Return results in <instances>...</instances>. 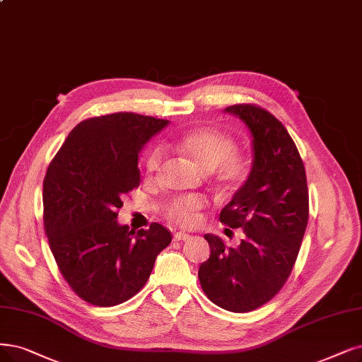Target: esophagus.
<instances>
[{
    "mask_svg": "<svg viewBox=\"0 0 362 362\" xmlns=\"http://www.w3.org/2000/svg\"><path fill=\"white\" fill-rule=\"evenodd\" d=\"M192 236L189 233H184V231H177L175 233V239L177 240H189Z\"/></svg>",
    "mask_w": 362,
    "mask_h": 362,
    "instance_id": "obj_1",
    "label": "esophagus"
}]
</instances>
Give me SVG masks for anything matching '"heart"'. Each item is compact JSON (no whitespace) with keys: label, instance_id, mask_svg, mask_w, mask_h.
I'll return each instance as SVG.
<instances>
[{"label":"heart","instance_id":"obj_1","mask_svg":"<svg viewBox=\"0 0 362 362\" xmlns=\"http://www.w3.org/2000/svg\"><path fill=\"white\" fill-rule=\"evenodd\" d=\"M169 146L180 154L192 158L202 169L211 172L215 182L231 189L240 184L248 173L245 157L235 153V141L215 129H194L173 138ZM162 154L153 150L146 158L148 172H156L160 166ZM204 208V199L196 194L172 199L166 206L168 218L180 226H193L197 221V212Z\"/></svg>","mask_w":362,"mask_h":362}]
</instances>
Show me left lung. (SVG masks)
Instances as JSON below:
<instances>
[{
	"label": "left lung",
	"mask_w": 362,
	"mask_h": 362,
	"mask_svg": "<svg viewBox=\"0 0 362 362\" xmlns=\"http://www.w3.org/2000/svg\"><path fill=\"white\" fill-rule=\"evenodd\" d=\"M226 112L248 126L254 160L248 180L223 208L220 221L243 228L238 248L205 235L211 255L199 267L208 298L226 310L251 312L276 296L294 267L309 218L306 170L284 124L254 104Z\"/></svg>",
	"instance_id": "obj_1"
}]
</instances>
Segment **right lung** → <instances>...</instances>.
I'll return each instance as SVG.
<instances>
[{"label":"right lung","mask_w":362,"mask_h":362,"mask_svg":"<svg viewBox=\"0 0 362 362\" xmlns=\"http://www.w3.org/2000/svg\"><path fill=\"white\" fill-rule=\"evenodd\" d=\"M168 123L135 112L88 119L47 168L42 216L50 250L72 291L90 305L132 298L172 240L158 223L138 231L117 223L124 194L139 185V151Z\"/></svg>","instance_id":"add662e5"}]
</instances>
